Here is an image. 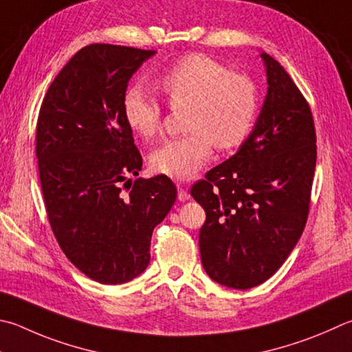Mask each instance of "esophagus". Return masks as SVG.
Masks as SVG:
<instances>
[{"label": "esophagus", "instance_id": "obj_1", "mask_svg": "<svg viewBox=\"0 0 352 352\" xmlns=\"http://www.w3.org/2000/svg\"><path fill=\"white\" fill-rule=\"evenodd\" d=\"M189 192H188V189L183 186V184H178V200L180 201H186V200H189Z\"/></svg>", "mask_w": 352, "mask_h": 352}]
</instances>
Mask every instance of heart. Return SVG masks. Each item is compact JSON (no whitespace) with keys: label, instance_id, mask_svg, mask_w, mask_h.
Masks as SVG:
<instances>
[{"label":"heart","instance_id":"obj_1","mask_svg":"<svg viewBox=\"0 0 352 352\" xmlns=\"http://www.w3.org/2000/svg\"><path fill=\"white\" fill-rule=\"evenodd\" d=\"M157 89L169 109H184L183 137L166 140L151 154L160 174L192 177L212 155L214 144L231 151L246 142L258 115V92L245 74L232 72L206 55L183 56L157 78ZM162 107L142 86H131L123 97L127 127L142 138L162 129Z\"/></svg>","mask_w":352,"mask_h":352}]
</instances>
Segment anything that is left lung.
<instances>
[{
    "instance_id": "1",
    "label": "left lung",
    "mask_w": 352,
    "mask_h": 352,
    "mask_svg": "<svg viewBox=\"0 0 352 352\" xmlns=\"http://www.w3.org/2000/svg\"><path fill=\"white\" fill-rule=\"evenodd\" d=\"M260 56L270 87L254 131L190 189L206 212L198 237L204 271L234 289L266 282L297 245L317 160L309 103L272 56Z\"/></svg>"
}]
</instances>
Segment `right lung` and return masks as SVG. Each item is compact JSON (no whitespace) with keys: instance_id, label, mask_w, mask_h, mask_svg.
<instances>
[{"instance_id":"obj_1","label":"right lung","mask_w":352,"mask_h":352,"mask_svg":"<svg viewBox=\"0 0 352 352\" xmlns=\"http://www.w3.org/2000/svg\"><path fill=\"white\" fill-rule=\"evenodd\" d=\"M155 54L89 44L50 82L38 113L35 154L50 228L66 257L103 285L131 282L148 267L152 231L177 198L166 175L127 180L143 158L123 97Z\"/></svg>"}]
</instances>
